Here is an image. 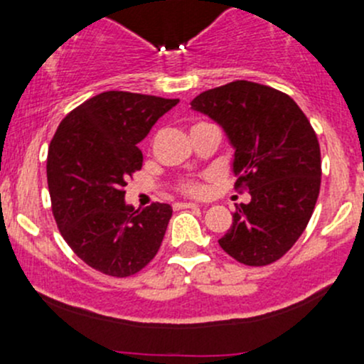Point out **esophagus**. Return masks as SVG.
Segmentation results:
<instances>
[{"mask_svg":"<svg viewBox=\"0 0 364 364\" xmlns=\"http://www.w3.org/2000/svg\"><path fill=\"white\" fill-rule=\"evenodd\" d=\"M181 209H190V208H199V204H193V203H181L179 204Z\"/></svg>","mask_w":364,"mask_h":364,"instance_id":"34e87169","label":"esophagus"}]
</instances>
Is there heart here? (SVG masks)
Listing matches in <instances>:
<instances>
[{
  "label": "heart",
  "mask_w": 364,
  "mask_h": 364,
  "mask_svg": "<svg viewBox=\"0 0 364 364\" xmlns=\"http://www.w3.org/2000/svg\"><path fill=\"white\" fill-rule=\"evenodd\" d=\"M179 190L186 196H193V197H199L204 193V185L197 179H185V181L179 183Z\"/></svg>",
  "instance_id": "b5f03b06"
}]
</instances>
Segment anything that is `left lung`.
Instances as JSON below:
<instances>
[{
  "label": "left lung",
  "mask_w": 364,
  "mask_h": 364,
  "mask_svg": "<svg viewBox=\"0 0 364 364\" xmlns=\"http://www.w3.org/2000/svg\"><path fill=\"white\" fill-rule=\"evenodd\" d=\"M192 109L225 130L236 188L252 196L236 205L220 247L247 266L282 259L306 229L321 190V148L310 121L289 95L250 80L204 91Z\"/></svg>",
  "instance_id": "obj_1"
}]
</instances>
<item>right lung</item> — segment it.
I'll list each match as a JSON object with an SVG mask.
<instances>
[{
    "instance_id": "1",
    "label": "right lung",
    "mask_w": 364,
    "mask_h": 364,
    "mask_svg": "<svg viewBox=\"0 0 364 364\" xmlns=\"http://www.w3.org/2000/svg\"><path fill=\"white\" fill-rule=\"evenodd\" d=\"M178 98L105 91L65 116L47 155V185L58 229L80 260L124 278L160 250L172 208L135 209L124 186L141 171L139 142Z\"/></svg>"
}]
</instances>
